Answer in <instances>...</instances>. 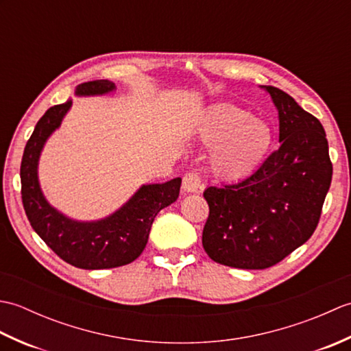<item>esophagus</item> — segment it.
Here are the masks:
<instances>
[{
    "label": "esophagus",
    "mask_w": 351,
    "mask_h": 351,
    "mask_svg": "<svg viewBox=\"0 0 351 351\" xmlns=\"http://www.w3.org/2000/svg\"><path fill=\"white\" fill-rule=\"evenodd\" d=\"M202 189V180L197 173H187L182 178V190L185 193H197Z\"/></svg>",
    "instance_id": "1"
}]
</instances>
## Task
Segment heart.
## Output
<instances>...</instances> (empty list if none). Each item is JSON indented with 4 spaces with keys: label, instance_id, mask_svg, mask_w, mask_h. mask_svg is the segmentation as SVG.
Segmentation results:
<instances>
[{
    "label": "heart",
    "instance_id": "obj_1",
    "mask_svg": "<svg viewBox=\"0 0 351 351\" xmlns=\"http://www.w3.org/2000/svg\"><path fill=\"white\" fill-rule=\"evenodd\" d=\"M197 132L204 143L214 145L213 170L228 180H240L255 171L273 143L268 123L232 104H215L206 108Z\"/></svg>",
    "mask_w": 351,
    "mask_h": 351
}]
</instances>
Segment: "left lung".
Wrapping results in <instances>:
<instances>
[{
  "mask_svg": "<svg viewBox=\"0 0 351 351\" xmlns=\"http://www.w3.org/2000/svg\"><path fill=\"white\" fill-rule=\"evenodd\" d=\"M279 113L280 147L252 175L208 187L202 244L223 265L263 270L306 243L332 182L323 125L280 88L263 86Z\"/></svg>",
  "mask_w": 351,
  "mask_h": 351,
  "instance_id": "1",
  "label": "left lung"
}]
</instances>
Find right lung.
<instances>
[{
  "mask_svg": "<svg viewBox=\"0 0 351 351\" xmlns=\"http://www.w3.org/2000/svg\"><path fill=\"white\" fill-rule=\"evenodd\" d=\"M113 90L114 83L96 80L80 84L75 95L95 96ZM71 107L72 99L51 107L27 141L21 162V195L25 214L36 234L68 264L84 270L126 265L145 250L155 215L180 196L181 178L141 185L128 202L106 219L78 221L66 217L45 199L37 166L48 137L62 125Z\"/></svg>",
  "mask_w": 351,
  "mask_h": 351,
  "instance_id": "add662e5",
  "label": "right lung"
}]
</instances>
